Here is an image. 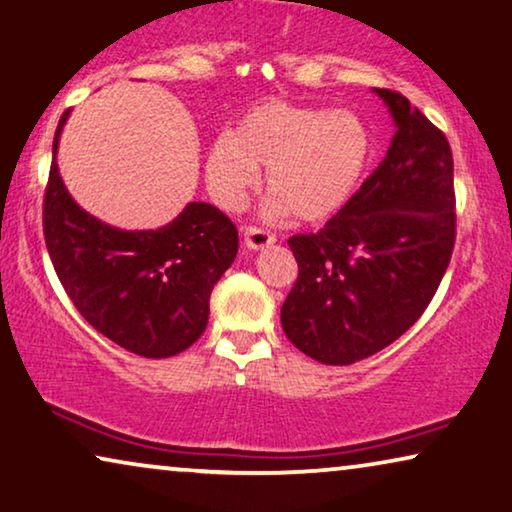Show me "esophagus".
Listing matches in <instances>:
<instances>
[{"label": "esophagus", "instance_id": "obj_1", "mask_svg": "<svg viewBox=\"0 0 512 512\" xmlns=\"http://www.w3.org/2000/svg\"><path fill=\"white\" fill-rule=\"evenodd\" d=\"M243 241H246V246L250 250H262L276 241V234L262 230V227H246V230H243Z\"/></svg>", "mask_w": 512, "mask_h": 512}]
</instances>
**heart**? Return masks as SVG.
Here are the masks:
<instances>
[{"label": "heart", "instance_id": "b5f03b06", "mask_svg": "<svg viewBox=\"0 0 512 512\" xmlns=\"http://www.w3.org/2000/svg\"><path fill=\"white\" fill-rule=\"evenodd\" d=\"M370 158V128L356 112L266 101L243 114L234 131L213 140L204 172L216 202L239 209L257 186L259 167H269L273 216L292 211L315 223L347 207Z\"/></svg>", "mask_w": 512, "mask_h": 512}]
</instances>
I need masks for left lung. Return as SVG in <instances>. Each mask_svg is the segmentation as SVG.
<instances>
[{
  "instance_id": "8db88e82",
  "label": "left lung",
  "mask_w": 512,
  "mask_h": 512,
  "mask_svg": "<svg viewBox=\"0 0 512 512\" xmlns=\"http://www.w3.org/2000/svg\"><path fill=\"white\" fill-rule=\"evenodd\" d=\"M375 94L398 128L386 158L322 230L287 241L299 278L282 331L326 365L363 361L414 326L455 246L451 144L398 91Z\"/></svg>"
}]
</instances>
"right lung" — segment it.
I'll return each mask as SVG.
<instances>
[{"instance_id":"add662e5","label":"right lung","mask_w":512,"mask_h":512,"mask_svg":"<svg viewBox=\"0 0 512 512\" xmlns=\"http://www.w3.org/2000/svg\"><path fill=\"white\" fill-rule=\"evenodd\" d=\"M61 114L43 200L45 246L68 299L105 338L144 358L177 356L207 329L209 296L239 232L223 211L190 202L158 230H119L68 195L57 165Z\"/></svg>"}]
</instances>
